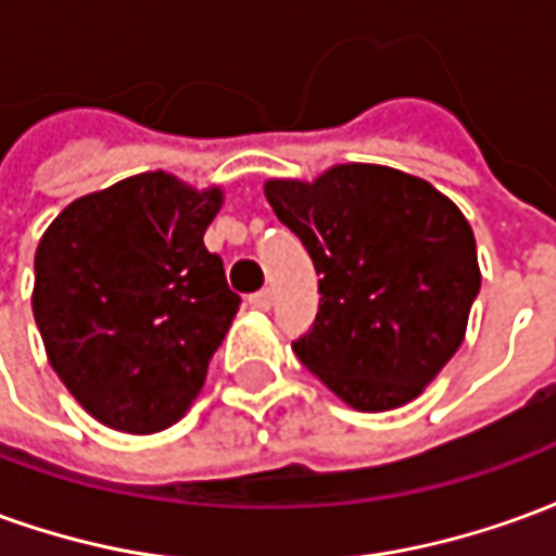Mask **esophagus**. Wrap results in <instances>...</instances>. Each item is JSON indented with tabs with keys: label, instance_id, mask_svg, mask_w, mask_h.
Segmentation results:
<instances>
[{
	"label": "esophagus",
	"instance_id": "esophagus-1",
	"mask_svg": "<svg viewBox=\"0 0 556 556\" xmlns=\"http://www.w3.org/2000/svg\"><path fill=\"white\" fill-rule=\"evenodd\" d=\"M250 303H253L255 309H270V306H274V291L270 289L255 291V294H250Z\"/></svg>",
	"mask_w": 556,
	"mask_h": 556
}]
</instances>
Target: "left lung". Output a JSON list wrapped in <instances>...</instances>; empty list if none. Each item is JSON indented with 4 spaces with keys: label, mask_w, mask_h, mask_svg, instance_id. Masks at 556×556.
Returning a JSON list of instances; mask_svg holds the SVG:
<instances>
[{
    "label": "left lung",
    "mask_w": 556,
    "mask_h": 556,
    "mask_svg": "<svg viewBox=\"0 0 556 556\" xmlns=\"http://www.w3.org/2000/svg\"><path fill=\"white\" fill-rule=\"evenodd\" d=\"M265 195L321 277L318 315L291 345L303 366L357 410L417 399L462 345L479 294L465 214L429 181L372 163L267 181Z\"/></svg>",
    "instance_id": "obj_1"
}]
</instances>
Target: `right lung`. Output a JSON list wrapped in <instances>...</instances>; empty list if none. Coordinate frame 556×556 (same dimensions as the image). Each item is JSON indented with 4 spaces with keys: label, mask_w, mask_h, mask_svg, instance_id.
<instances>
[{
    "label": "right lung",
    "mask_w": 556,
    "mask_h": 556,
    "mask_svg": "<svg viewBox=\"0 0 556 556\" xmlns=\"http://www.w3.org/2000/svg\"><path fill=\"white\" fill-rule=\"evenodd\" d=\"M219 187L142 172L83 195L35 253L31 313L55 375L103 426L151 434L184 417L241 298L207 253Z\"/></svg>",
    "instance_id": "right-lung-1"
}]
</instances>
